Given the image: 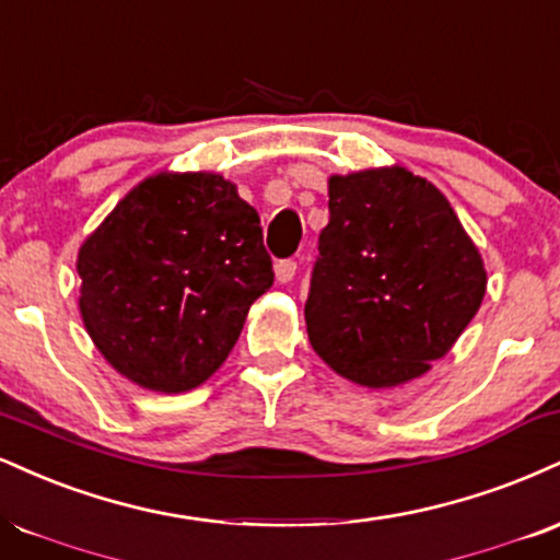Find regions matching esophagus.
<instances>
[{
  "instance_id": "1",
  "label": "esophagus",
  "mask_w": 560,
  "mask_h": 560,
  "mask_svg": "<svg viewBox=\"0 0 560 560\" xmlns=\"http://www.w3.org/2000/svg\"><path fill=\"white\" fill-rule=\"evenodd\" d=\"M276 281H279V284H289V281L294 279V273H298V262L294 260H279L276 262Z\"/></svg>"
}]
</instances>
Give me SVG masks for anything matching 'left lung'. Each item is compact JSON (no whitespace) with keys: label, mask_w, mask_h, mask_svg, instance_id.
<instances>
[{"label":"left lung","mask_w":560,"mask_h":560,"mask_svg":"<svg viewBox=\"0 0 560 560\" xmlns=\"http://www.w3.org/2000/svg\"><path fill=\"white\" fill-rule=\"evenodd\" d=\"M305 323L328 368L368 388L420 378L485 298L480 250L446 195L404 166L328 179Z\"/></svg>","instance_id":"1"}]
</instances>
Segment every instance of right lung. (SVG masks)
<instances>
[{
    "label": "right lung",
    "instance_id": "right-lung-1",
    "mask_svg": "<svg viewBox=\"0 0 560 560\" xmlns=\"http://www.w3.org/2000/svg\"><path fill=\"white\" fill-rule=\"evenodd\" d=\"M80 315L104 360L148 390L206 383L273 284L260 215L213 172H161L78 253Z\"/></svg>",
    "mask_w": 560,
    "mask_h": 560
}]
</instances>
